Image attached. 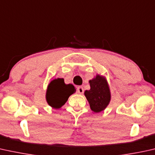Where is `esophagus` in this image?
Returning a JSON list of instances; mask_svg holds the SVG:
<instances>
[{
  "instance_id": "obj_1",
  "label": "esophagus",
  "mask_w": 155,
  "mask_h": 155,
  "mask_svg": "<svg viewBox=\"0 0 155 155\" xmlns=\"http://www.w3.org/2000/svg\"><path fill=\"white\" fill-rule=\"evenodd\" d=\"M77 92L80 94H82L84 93V89L82 87H78L77 89Z\"/></svg>"
}]
</instances>
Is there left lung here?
<instances>
[{
  "label": "left lung",
  "mask_w": 155,
  "mask_h": 155,
  "mask_svg": "<svg viewBox=\"0 0 155 155\" xmlns=\"http://www.w3.org/2000/svg\"><path fill=\"white\" fill-rule=\"evenodd\" d=\"M90 89L84 91V95L89 103L91 110L95 113L104 110L110 101V92L105 78L96 75L89 81Z\"/></svg>",
  "instance_id": "obj_1"
}]
</instances>
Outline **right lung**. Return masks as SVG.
<instances>
[{"instance_id": "1", "label": "right lung", "mask_w": 155, "mask_h": 155, "mask_svg": "<svg viewBox=\"0 0 155 155\" xmlns=\"http://www.w3.org/2000/svg\"><path fill=\"white\" fill-rule=\"evenodd\" d=\"M75 91V89L73 84H65L64 79H55L48 86L46 94L47 101L54 108H60Z\"/></svg>"}]
</instances>
